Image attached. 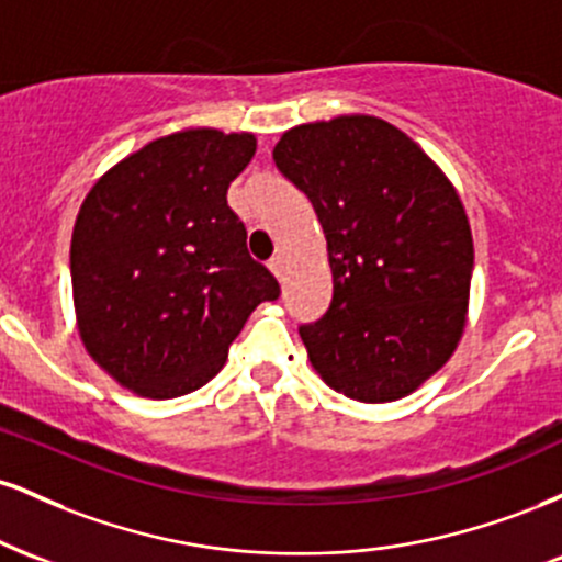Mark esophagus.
Segmentation results:
<instances>
[{"mask_svg": "<svg viewBox=\"0 0 562 562\" xmlns=\"http://www.w3.org/2000/svg\"><path fill=\"white\" fill-rule=\"evenodd\" d=\"M269 269H272L277 280H282V274H285V259H282V256H274V259L269 261Z\"/></svg>", "mask_w": 562, "mask_h": 562, "instance_id": "34e87169", "label": "esophagus"}]
</instances>
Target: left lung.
Instances as JSON below:
<instances>
[{
    "mask_svg": "<svg viewBox=\"0 0 562 562\" xmlns=\"http://www.w3.org/2000/svg\"><path fill=\"white\" fill-rule=\"evenodd\" d=\"M272 158L327 237L330 308L299 327L314 370L357 402L406 396L443 367L465 327L473 237L454 187L372 115L290 128Z\"/></svg>",
    "mask_w": 562,
    "mask_h": 562,
    "instance_id": "8db88e82",
    "label": "left lung"
}]
</instances>
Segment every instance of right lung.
Masks as SVG:
<instances>
[{
    "instance_id": "add662e5",
    "label": "right lung",
    "mask_w": 562,
    "mask_h": 562,
    "mask_svg": "<svg viewBox=\"0 0 562 562\" xmlns=\"http://www.w3.org/2000/svg\"><path fill=\"white\" fill-rule=\"evenodd\" d=\"M254 134L190 128L121 160L83 200L70 243L76 317L108 375L147 398L198 391L280 282L227 205Z\"/></svg>"
}]
</instances>
